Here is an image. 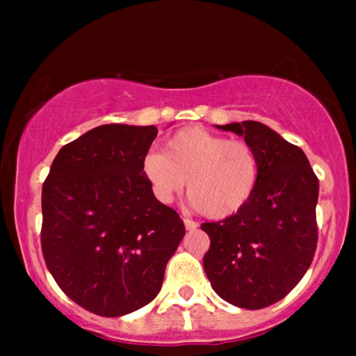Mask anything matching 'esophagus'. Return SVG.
Here are the masks:
<instances>
[{
	"label": "esophagus",
	"instance_id": "34e87169",
	"mask_svg": "<svg viewBox=\"0 0 356 356\" xmlns=\"http://www.w3.org/2000/svg\"><path fill=\"white\" fill-rule=\"evenodd\" d=\"M184 226H186L187 231L197 229V222H194V220H191V219H184Z\"/></svg>",
	"mask_w": 356,
	"mask_h": 356
}]
</instances>
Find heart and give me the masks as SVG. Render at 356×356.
Here are the masks:
<instances>
[{
    "mask_svg": "<svg viewBox=\"0 0 356 356\" xmlns=\"http://www.w3.org/2000/svg\"><path fill=\"white\" fill-rule=\"evenodd\" d=\"M142 174L155 199L170 204L184 189L191 206L207 218L224 219L243 209L259 181V157L244 140L189 127L165 140L164 152L149 150Z\"/></svg>",
    "mask_w": 356,
    "mask_h": 356,
    "instance_id": "heart-1",
    "label": "heart"
}]
</instances>
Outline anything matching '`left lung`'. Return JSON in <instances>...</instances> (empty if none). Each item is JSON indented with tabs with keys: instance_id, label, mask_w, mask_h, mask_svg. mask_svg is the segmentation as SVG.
I'll return each instance as SVG.
<instances>
[{
	"instance_id": "1",
	"label": "left lung",
	"mask_w": 356,
	"mask_h": 356,
	"mask_svg": "<svg viewBox=\"0 0 356 356\" xmlns=\"http://www.w3.org/2000/svg\"><path fill=\"white\" fill-rule=\"evenodd\" d=\"M216 127L252 145L259 181L243 209L201 226L211 238L204 271L227 303L266 308L283 300L312 264L320 184L303 150L268 125L246 120Z\"/></svg>"
}]
</instances>
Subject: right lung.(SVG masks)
Returning a JSON list of instances; mask_svg holds the SVG:
<instances>
[{
	"label": "right lung",
	"mask_w": 356,
	"mask_h": 356,
	"mask_svg": "<svg viewBox=\"0 0 356 356\" xmlns=\"http://www.w3.org/2000/svg\"><path fill=\"white\" fill-rule=\"evenodd\" d=\"M157 132L154 125L95 127L61 147L43 184L44 263L65 295L100 316L149 305L186 234L142 174Z\"/></svg>",
	"instance_id": "obj_1"
}]
</instances>
